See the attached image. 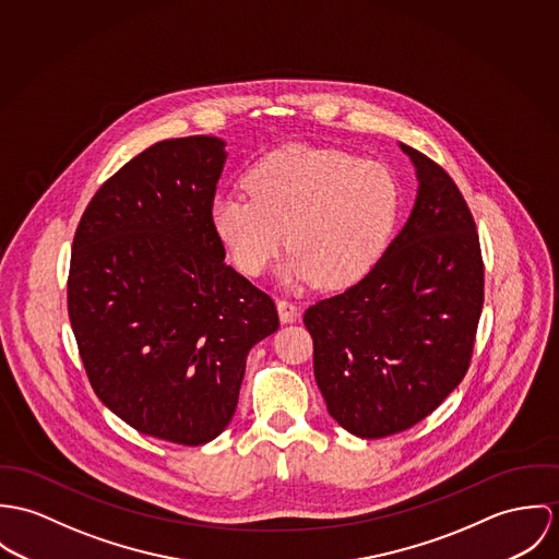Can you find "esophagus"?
<instances>
[{"instance_id":"1","label":"esophagus","mask_w":559,"mask_h":559,"mask_svg":"<svg viewBox=\"0 0 559 559\" xmlns=\"http://www.w3.org/2000/svg\"><path fill=\"white\" fill-rule=\"evenodd\" d=\"M276 309H278V317H281L283 323H292V321H296L298 314H300L298 307H296L294 302H289V300H278V302H276Z\"/></svg>"}]
</instances>
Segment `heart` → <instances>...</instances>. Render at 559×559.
<instances>
[{"instance_id":"heart-1","label":"heart","mask_w":559,"mask_h":559,"mask_svg":"<svg viewBox=\"0 0 559 559\" xmlns=\"http://www.w3.org/2000/svg\"><path fill=\"white\" fill-rule=\"evenodd\" d=\"M240 192L212 201V227L236 267L259 276L287 242L285 285L321 289L358 283L388 247L399 216L394 176L356 156L302 143L254 160Z\"/></svg>"}]
</instances>
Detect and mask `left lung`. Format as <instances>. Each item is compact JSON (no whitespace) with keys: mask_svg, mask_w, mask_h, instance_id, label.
I'll return each mask as SVG.
<instances>
[{"mask_svg":"<svg viewBox=\"0 0 559 559\" xmlns=\"http://www.w3.org/2000/svg\"><path fill=\"white\" fill-rule=\"evenodd\" d=\"M418 178L414 210L371 272L305 312L330 416L352 435L401 433L465 377L485 302L474 216L452 178L399 143Z\"/></svg>","mask_w":559,"mask_h":559,"instance_id":"obj_1","label":"left lung"}]
</instances>
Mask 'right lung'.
Masks as SVG:
<instances>
[{
	"instance_id": "1",
	"label": "right lung",
	"mask_w": 559,
	"mask_h": 559,
	"mask_svg": "<svg viewBox=\"0 0 559 559\" xmlns=\"http://www.w3.org/2000/svg\"><path fill=\"white\" fill-rule=\"evenodd\" d=\"M225 160L218 136L154 143L92 197L70 257L68 314L96 396L182 445L227 429L250 347L278 330L212 227Z\"/></svg>"
}]
</instances>
